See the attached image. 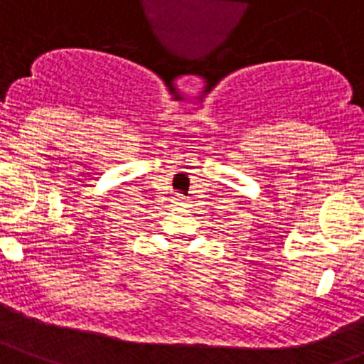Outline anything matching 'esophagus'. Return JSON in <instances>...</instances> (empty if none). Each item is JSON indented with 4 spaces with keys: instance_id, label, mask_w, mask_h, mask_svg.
I'll use <instances>...</instances> for the list:
<instances>
[{
    "instance_id": "obj_1",
    "label": "esophagus",
    "mask_w": 364,
    "mask_h": 364,
    "mask_svg": "<svg viewBox=\"0 0 364 364\" xmlns=\"http://www.w3.org/2000/svg\"><path fill=\"white\" fill-rule=\"evenodd\" d=\"M173 203H176V205H185V203H187V198L183 196V194H176V196H173Z\"/></svg>"
}]
</instances>
